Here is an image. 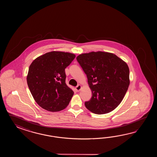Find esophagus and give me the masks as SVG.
Instances as JSON below:
<instances>
[{"instance_id":"34e87169","label":"esophagus","mask_w":157,"mask_h":157,"mask_svg":"<svg viewBox=\"0 0 157 157\" xmlns=\"http://www.w3.org/2000/svg\"><path fill=\"white\" fill-rule=\"evenodd\" d=\"M81 86L80 85H77V86L75 87V89H76V90L77 91H79L81 90Z\"/></svg>"}]
</instances>
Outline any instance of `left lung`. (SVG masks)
<instances>
[{
	"instance_id": "obj_1",
	"label": "left lung",
	"mask_w": 157,
	"mask_h": 157,
	"mask_svg": "<svg viewBox=\"0 0 157 157\" xmlns=\"http://www.w3.org/2000/svg\"><path fill=\"white\" fill-rule=\"evenodd\" d=\"M77 62L86 75L92 97L87 109L97 114L108 113L121 103L130 85L129 68L114 54L98 52L80 54Z\"/></svg>"
}]
</instances>
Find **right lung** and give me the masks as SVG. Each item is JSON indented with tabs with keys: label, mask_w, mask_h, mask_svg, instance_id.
Returning <instances> with one entry per match:
<instances>
[{
	"label": "right lung",
	"mask_w": 157,
	"mask_h": 157,
	"mask_svg": "<svg viewBox=\"0 0 157 157\" xmlns=\"http://www.w3.org/2000/svg\"><path fill=\"white\" fill-rule=\"evenodd\" d=\"M75 57L54 51L37 57L31 64L27 85L35 101L44 109L58 112L68 105L74 93L66 83L65 68Z\"/></svg>",
	"instance_id": "1"
}]
</instances>
